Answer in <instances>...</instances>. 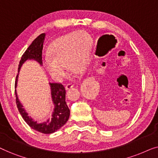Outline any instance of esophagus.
I'll return each instance as SVG.
<instances>
[{"mask_svg": "<svg viewBox=\"0 0 158 158\" xmlns=\"http://www.w3.org/2000/svg\"><path fill=\"white\" fill-rule=\"evenodd\" d=\"M73 84L68 83V84H67V85H65V89L66 90H69V89H70V88H73Z\"/></svg>", "mask_w": 158, "mask_h": 158, "instance_id": "34e87169", "label": "esophagus"}]
</instances>
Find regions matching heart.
<instances>
[{"label": "heart", "mask_w": 158, "mask_h": 158, "mask_svg": "<svg viewBox=\"0 0 158 158\" xmlns=\"http://www.w3.org/2000/svg\"><path fill=\"white\" fill-rule=\"evenodd\" d=\"M91 46V38L85 32L68 34L56 40L50 45V56L43 57V64L54 80L61 81L65 74L64 64L68 70L74 72L85 70Z\"/></svg>", "instance_id": "obj_1"}]
</instances>
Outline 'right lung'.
I'll list each match as a JSON object with an SVG mask.
<instances>
[{
  "label": "right lung",
  "mask_w": 158,
  "mask_h": 158,
  "mask_svg": "<svg viewBox=\"0 0 158 158\" xmlns=\"http://www.w3.org/2000/svg\"><path fill=\"white\" fill-rule=\"evenodd\" d=\"M45 34H41L34 40L31 45L28 47L25 52L21 57L19 64V70L21 65L27 60H35L40 64H42V49L44 43ZM18 75L16 77L15 87L17 85ZM51 88V94L52 101L55 104V109L51 118L44 123H38L34 121L31 117L28 116V114L23 109V106L19 102L16 92V101L17 108L19 113L21 114L23 120L27 124L34 130L40 131L43 134H51L56 131L66 124L70 116V109L67 105L65 101V88L61 83H49ZM16 91V90H15Z\"/></svg>",
  "instance_id": "add662e5"
}]
</instances>
